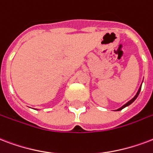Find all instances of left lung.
Wrapping results in <instances>:
<instances>
[{"instance_id": "left-lung-1", "label": "left lung", "mask_w": 153, "mask_h": 153, "mask_svg": "<svg viewBox=\"0 0 153 153\" xmlns=\"http://www.w3.org/2000/svg\"><path fill=\"white\" fill-rule=\"evenodd\" d=\"M142 83H143V82H142ZM141 86H142V84H141V85H140V88H139V90H138V92H137V93H136V94H135V97H133L132 99L130 100L129 102H127L126 103V104H124V105H123L122 107L119 108V109H117L116 111H121V110H123V108L127 107V106H128V105H131V103H132L133 102H134V101H135V100L136 99V98H137L138 95L140 94V90H141Z\"/></svg>"}]
</instances>
